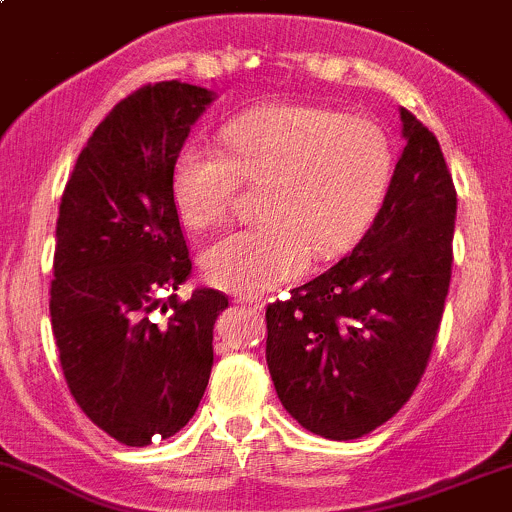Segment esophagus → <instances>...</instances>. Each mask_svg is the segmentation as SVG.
Listing matches in <instances>:
<instances>
[{
  "label": "esophagus",
  "mask_w": 512,
  "mask_h": 512,
  "mask_svg": "<svg viewBox=\"0 0 512 512\" xmlns=\"http://www.w3.org/2000/svg\"><path fill=\"white\" fill-rule=\"evenodd\" d=\"M238 303H240V306L252 308V311H262V308H265V301L257 299V296H240Z\"/></svg>",
  "instance_id": "obj_1"
}]
</instances>
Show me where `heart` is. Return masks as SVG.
<instances>
[{
	"instance_id": "1",
	"label": "heart",
	"mask_w": 512,
	"mask_h": 512,
	"mask_svg": "<svg viewBox=\"0 0 512 512\" xmlns=\"http://www.w3.org/2000/svg\"><path fill=\"white\" fill-rule=\"evenodd\" d=\"M228 150L189 143L172 170V194L189 228L226 216L240 182H262V221L223 233L201 255L211 284L262 294L362 240L393 182L391 140L367 119L323 106H265L228 123Z\"/></svg>"
}]
</instances>
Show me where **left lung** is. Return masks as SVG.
<instances>
[{"instance_id": "obj_1", "label": "left lung", "mask_w": 512, "mask_h": 512, "mask_svg": "<svg viewBox=\"0 0 512 512\" xmlns=\"http://www.w3.org/2000/svg\"><path fill=\"white\" fill-rule=\"evenodd\" d=\"M401 136L389 196L355 250L267 306L279 401L325 440H357L401 411L445 311L457 192L437 138L406 109Z\"/></svg>"}]
</instances>
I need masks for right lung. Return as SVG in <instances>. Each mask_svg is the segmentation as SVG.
<instances>
[{"instance_id": "right-lung-1", "label": "right lung", "mask_w": 512, "mask_h": 512, "mask_svg": "<svg viewBox=\"0 0 512 512\" xmlns=\"http://www.w3.org/2000/svg\"><path fill=\"white\" fill-rule=\"evenodd\" d=\"M213 101L211 89L179 80L119 101L60 201L50 286L60 364L84 415L128 447L189 423L211 376L213 325L228 308L206 286L189 301L174 294L192 274L174 160Z\"/></svg>"}]
</instances>
